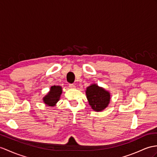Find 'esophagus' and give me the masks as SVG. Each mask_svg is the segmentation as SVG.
Wrapping results in <instances>:
<instances>
[{"instance_id":"1","label":"esophagus","mask_w":157,"mask_h":157,"mask_svg":"<svg viewBox=\"0 0 157 157\" xmlns=\"http://www.w3.org/2000/svg\"><path fill=\"white\" fill-rule=\"evenodd\" d=\"M69 88L71 89H75V85H74V84H70L69 85Z\"/></svg>"}]
</instances>
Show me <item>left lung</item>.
Wrapping results in <instances>:
<instances>
[{
	"label": "left lung",
	"instance_id": "left-lung-1",
	"mask_svg": "<svg viewBox=\"0 0 157 157\" xmlns=\"http://www.w3.org/2000/svg\"><path fill=\"white\" fill-rule=\"evenodd\" d=\"M86 95L92 109L101 112L109 106L110 101V92L97 84H91L86 89Z\"/></svg>",
	"mask_w": 157,
	"mask_h": 157
}]
</instances>
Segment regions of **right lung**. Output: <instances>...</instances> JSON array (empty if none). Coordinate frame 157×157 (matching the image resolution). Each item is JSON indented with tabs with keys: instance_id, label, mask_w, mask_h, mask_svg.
<instances>
[{
	"instance_id": "right-lung-1",
	"label": "right lung",
	"mask_w": 157,
	"mask_h": 157,
	"mask_svg": "<svg viewBox=\"0 0 157 157\" xmlns=\"http://www.w3.org/2000/svg\"><path fill=\"white\" fill-rule=\"evenodd\" d=\"M63 88L60 86H52L48 93L43 98V102L48 106H55L60 100Z\"/></svg>"
}]
</instances>
